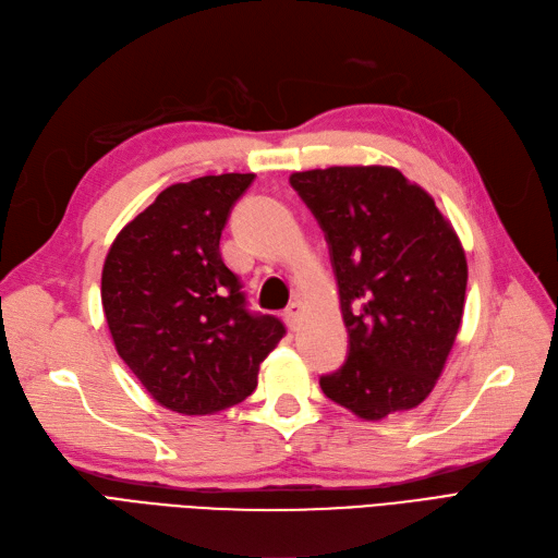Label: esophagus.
<instances>
[{
	"instance_id": "obj_1",
	"label": "esophagus",
	"mask_w": 558,
	"mask_h": 558,
	"mask_svg": "<svg viewBox=\"0 0 558 558\" xmlns=\"http://www.w3.org/2000/svg\"><path fill=\"white\" fill-rule=\"evenodd\" d=\"M302 314H304V304H302V302H293L291 306H288V310L283 312V318H286V323H288V328L298 330V325H300V320H302Z\"/></svg>"
}]
</instances>
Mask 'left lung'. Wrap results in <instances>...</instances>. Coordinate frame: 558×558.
I'll return each mask as SVG.
<instances>
[{
    "instance_id": "left-lung-1",
    "label": "left lung",
    "mask_w": 558,
    "mask_h": 558,
    "mask_svg": "<svg viewBox=\"0 0 558 558\" xmlns=\"http://www.w3.org/2000/svg\"><path fill=\"white\" fill-rule=\"evenodd\" d=\"M330 246L349 355L320 390L362 420L420 407L464 314L462 242L425 189L390 166L293 172Z\"/></svg>"
}]
</instances>
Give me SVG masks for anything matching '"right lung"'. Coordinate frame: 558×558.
<instances>
[{
	"label": "right lung",
	"mask_w": 558,
	"mask_h": 558,
	"mask_svg": "<svg viewBox=\"0 0 558 558\" xmlns=\"http://www.w3.org/2000/svg\"><path fill=\"white\" fill-rule=\"evenodd\" d=\"M254 178L223 172L163 189L106 256L101 302L114 349L175 413L209 415L246 399L286 335L277 316L246 310L219 252L230 209Z\"/></svg>",
	"instance_id": "add662e5"
}]
</instances>
